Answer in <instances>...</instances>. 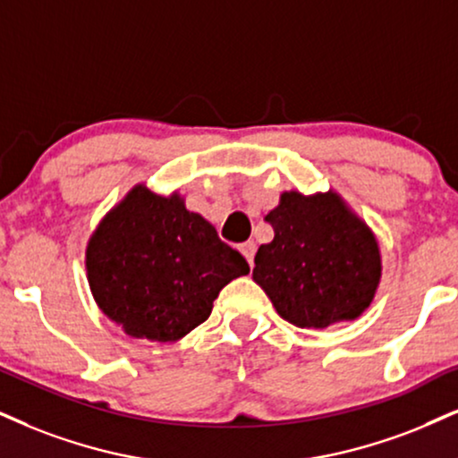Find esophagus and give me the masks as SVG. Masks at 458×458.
<instances>
[{
  "label": "esophagus",
  "instance_id": "esophagus-1",
  "mask_svg": "<svg viewBox=\"0 0 458 458\" xmlns=\"http://www.w3.org/2000/svg\"><path fill=\"white\" fill-rule=\"evenodd\" d=\"M239 249H241L242 256H245L249 266H253V256H256V242L247 241V242H242V245H241Z\"/></svg>",
  "mask_w": 458,
  "mask_h": 458
}]
</instances>
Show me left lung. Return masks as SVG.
Wrapping results in <instances>:
<instances>
[{
  "label": "left lung",
  "mask_w": 458,
  "mask_h": 458,
  "mask_svg": "<svg viewBox=\"0 0 458 458\" xmlns=\"http://www.w3.org/2000/svg\"><path fill=\"white\" fill-rule=\"evenodd\" d=\"M264 219L275 239L258 249L253 281L283 319L327 327L368 309L383 270L378 242L338 194L285 192Z\"/></svg>",
  "instance_id": "obj_1"
}]
</instances>
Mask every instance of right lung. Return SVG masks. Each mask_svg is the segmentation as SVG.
Masks as SVG:
<instances>
[{"label":"right lung","mask_w":458,"mask_h":458,"mask_svg":"<svg viewBox=\"0 0 458 458\" xmlns=\"http://www.w3.org/2000/svg\"><path fill=\"white\" fill-rule=\"evenodd\" d=\"M86 270L99 309L126 334L175 343L209 319L213 300L249 264L177 194L137 186L90 236Z\"/></svg>","instance_id":"obj_1"}]
</instances>
